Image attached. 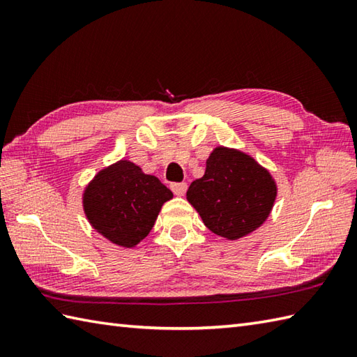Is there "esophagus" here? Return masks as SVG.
<instances>
[{
    "mask_svg": "<svg viewBox=\"0 0 357 357\" xmlns=\"http://www.w3.org/2000/svg\"><path fill=\"white\" fill-rule=\"evenodd\" d=\"M170 188L176 196H184L187 192V184L185 183H174L170 185Z\"/></svg>",
    "mask_w": 357,
    "mask_h": 357,
    "instance_id": "34e87169",
    "label": "esophagus"
}]
</instances>
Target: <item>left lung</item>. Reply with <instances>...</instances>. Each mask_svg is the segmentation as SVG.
Listing matches in <instances>:
<instances>
[{"label":"left lung","mask_w":357,"mask_h":357,"mask_svg":"<svg viewBox=\"0 0 357 357\" xmlns=\"http://www.w3.org/2000/svg\"><path fill=\"white\" fill-rule=\"evenodd\" d=\"M278 196L271 173L245 151L218 146L187 201L208 230L227 241L248 236L267 221Z\"/></svg>","instance_id":"left-lung-1"}]
</instances>
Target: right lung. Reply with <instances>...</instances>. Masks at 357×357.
I'll return each instance as SVG.
<instances>
[{"label": "right lung", "instance_id": "obj_1", "mask_svg": "<svg viewBox=\"0 0 357 357\" xmlns=\"http://www.w3.org/2000/svg\"><path fill=\"white\" fill-rule=\"evenodd\" d=\"M173 193L139 165L119 159L104 167L82 192L89 224L112 244L133 248L153 229Z\"/></svg>", "mask_w": 357, "mask_h": 357}]
</instances>
